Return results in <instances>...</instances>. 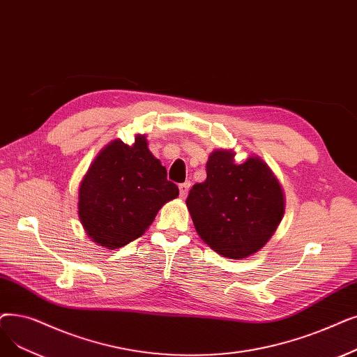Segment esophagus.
I'll list each match as a JSON object with an SVG mask.
<instances>
[{
    "mask_svg": "<svg viewBox=\"0 0 357 357\" xmlns=\"http://www.w3.org/2000/svg\"><path fill=\"white\" fill-rule=\"evenodd\" d=\"M190 187H191V183H190V182H183V183H181V185H179V195H181V198H185V197H187Z\"/></svg>",
    "mask_w": 357,
    "mask_h": 357,
    "instance_id": "esophagus-1",
    "label": "esophagus"
}]
</instances>
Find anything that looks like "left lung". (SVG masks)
<instances>
[{"mask_svg": "<svg viewBox=\"0 0 357 357\" xmlns=\"http://www.w3.org/2000/svg\"><path fill=\"white\" fill-rule=\"evenodd\" d=\"M236 151L215 149L208 156L207 179L187 198L197 234L229 259L258 252L280 225L284 192L270 166L257 154L241 163Z\"/></svg>", "mask_w": 357, "mask_h": 357, "instance_id": "left-lung-1", "label": "left lung"}]
</instances>
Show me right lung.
<instances>
[{"instance_id":"right-lung-1","label":"right lung","mask_w":357,"mask_h":357,"mask_svg":"<svg viewBox=\"0 0 357 357\" xmlns=\"http://www.w3.org/2000/svg\"><path fill=\"white\" fill-rule=\"evenodd\" d=\"M179 195L166 167L149 150L146 134L134 143L115 138L89 166L79 188V217L87 236L106 250L140 238L159 210Z\"/></svg>"}]
</instances>
